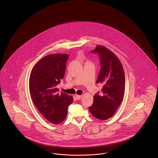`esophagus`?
I'll return each instance as SVG.
<instances>
[{"instance_id": "esophagus-1", "label": "esophagus", "mask_w": 158, "mask_h": 158, "mask_svg": "<svg viewBox=\"0 0 158 158\" xmlns=\"http://www.w3.org/2000/svg\"><path fill=\"white\" fill-rule=\"evenodd\" d=\"M76 98L77 99H81L82 98V95H76Z\"/></svg>"}]
</instances>
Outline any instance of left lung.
Returning a JSON list of instances; mask_svg holds the SVG:
<instances>
[{
  "mask_svg": "<svg viewBox=\"0 0 158 158\" xmlns=\"http://www.w3.org/2000/svg\"><path fill=\"white\" fill-rule=\"evenodd\" d=\"M99 57L101 69L97 83L103 85L94 97V102L89 107L91 114L99 120L111 118L123 99L125 91V75L122 64L117 56L104 46L98 45L90 52Z\"/></svg>",
  "mask_w": 158,
  "mask_h": 158,
  "instance_id": "1",
  "label": "left lung"
}]
</instances>
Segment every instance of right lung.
<instances>
[{
	"mask_svg": "<svg viewBox=\"0 0 158 158\" xmlns=\"http://www.w3.org/2000/svg\"><path fill=\"white\" fill-rule=\"evenodd\" d=\"M69 56L67 54L48 55L38 61L31 73V98L41 114L54 124L65 119L68 107L73 101L65 93L57 94L56 86L64 77Z\"/></svg>",
	"mask_w": 158,
	"mask_h": 158,
	"instance_id": "add662e5",
	"label": "right lung"
}]
</instances>
